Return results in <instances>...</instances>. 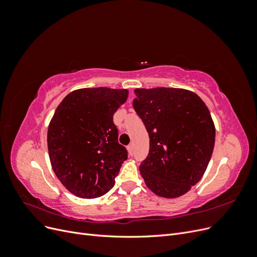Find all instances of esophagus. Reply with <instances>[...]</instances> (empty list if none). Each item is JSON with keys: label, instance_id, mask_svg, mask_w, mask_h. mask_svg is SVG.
Wrapping results in <instances>:
<instances>
[{"label": "esophagus", "instance_id": "34e87169", "mask_svg": "<svg viewBox=\"0 0 257 257\" xmlns=\"http://www.w3.org/2000/svg\"><path fill=\"white\" fill-rule=\"evenodd\" d=\"M127 151H128L130 155H133L134 154V147H133V145H128L127 146Z\"/></svg>", "mask_w": 257, "mask_h": 257}]
</instances>
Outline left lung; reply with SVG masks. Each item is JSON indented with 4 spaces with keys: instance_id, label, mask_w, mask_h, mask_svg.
<instances>
[{
    "instance_id": "1",
    "label": "left lung",
    "mask_w": 257,
    "mask_h": 257,
    "mask_svg": "<svg viewBox=\"0 0 257 257\" xmlns=\"http://www.w3.org/2000/svg\"><path fill=\"white\" fill-rule=\"evenodd\" d=\"M133 107L150 138L139 166L146 185L158 196L176 198L204 176L211 159L215 127L195 93L176 88L135 89Z\"/></svg>"
}]
</instances>
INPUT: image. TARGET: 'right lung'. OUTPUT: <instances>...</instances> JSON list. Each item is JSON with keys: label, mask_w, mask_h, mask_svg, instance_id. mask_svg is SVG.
<instances>
[{"label": "right lung", "mask_w": 257, "mask_h": 257, "mask_svg": "<svg viewBox=\"0 0 257 257\" xmlns=\"http://www.w3.org/2000/svg\"><path fill=\"white\" fill-rule=\"evenodd\" d=\"M127 95L126 89H79L56 109L47 134L50 163L74 195L96 198L114 185L127 151L118 143L112 119Z\"/></svg>", "instance_id": "add662e5"}]
</instances>
